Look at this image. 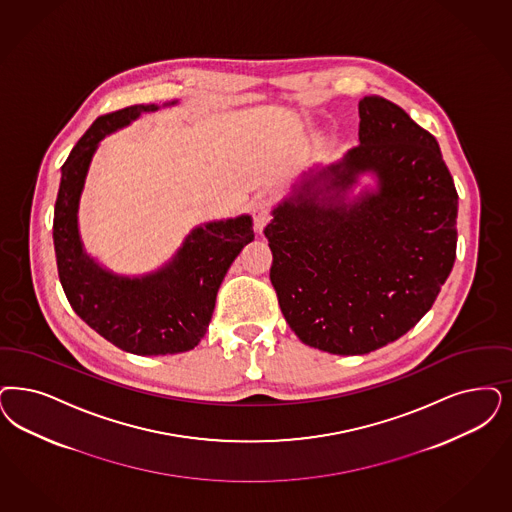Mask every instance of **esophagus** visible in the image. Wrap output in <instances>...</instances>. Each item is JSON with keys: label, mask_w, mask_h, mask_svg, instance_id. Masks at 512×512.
<instances>
[{"label": "esophagus", "mask_w": 512, "mask_h": 512, "mask_svg": "<svg viewBox=\"0 0 512 512\" xmlns=\"http://www.w3.org/2000/svg\"><path fill=\"white\" fill-rule=\"evenodd\" d=\"M251 212H253V225H255V230L261 234V232L265 230L266 225H268V221H270V200L257 198V200L253 202Z\"/></svg>", "instance_id": "1"}]
</instances>
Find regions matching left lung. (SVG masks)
<instances>
[{
	"label": "left lung",
	"instance_id": "1",
	"mask_svg": "<svg viewBox=\"0 0 512 512\" xmlns=\"http://www.w3.org/2000/svg\"><path fill=\"white\" fill-rule=\"evenodd\" d=\"M359 145L302 172L265 236L283 318L321 352L363 355L410 331L452 272L458 193L437 140L380 96ZM374 186L352 194L360 177Z\"/></svg>",
	"mask_w": 512,
	"mask_h": 512
}]
</instances>
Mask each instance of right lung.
<instances>
[{"instance_id":"add662e5","label":"right lung","mask_w":512,"mask_h":512,"mask_svg":"<svg viewBox=\"0 0 512 512\" xmlns=\"http://www.w3.org/2000/svg\"><path fill=\"white\" fill-rule=\"evenodd\" d=\"M157 109V104H140L96 119L62 166L54 204V253L71 308L98 335L136 355L189 352L198 346L212 321L219 285L255 238L247 213L208 221L185 236L170 261L140 276L117 274L87 253L79 232V202L92 157L106 136Z\"/></svg>"}]
</instances>
